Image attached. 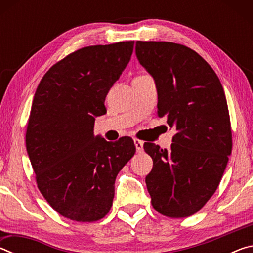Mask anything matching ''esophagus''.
Masks as SVG:
<instances>
[{"label": "esophagus", "instance_id": "esophagus-1", "mask_svg": "<svg viewBox=\"0 0 253 253\" xmlns=\"http://www.w3.org/2000/svg\"><path fill=\"white\" fill-rule=\"evenodd\" d=\"M134 144H135V147H136V151L140 153L143 152V145H144V142L143 140H140L138 138H135L134 139Z\"/></svg>", "mask_w": 253, "mask_h": 253}]
</instances>
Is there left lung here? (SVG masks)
I'll list each match as a JSON object with an SVG mask.
<instances>
[{"label":"left lung","mask_w":253,"mask_h":253,"mask_svg":"<svg viewBox=\"0 0 253 253\" xmlns=\"http://www.w3.org/2000/svg\"><path fill=\"white\" fill-rule=\"evenodd\" d=\"M136 55L155 80L158 117L176 128L170 149L153 143L145 182L158 213L186 217L200 211L219 186L232 151V131L223 87L211 66L187 46L136 41Z\"/></svg>","instance_id":"left-lung-1"}]
</instances>
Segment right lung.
<instances>
[{
	"instance_id": "obj_1",
	"label": "right lung",
	"mask_w": 253,
	"mask_h": 253,
	"mask_svg": "<svg viewBox=\"0 0 253 253\" xmlns=\"http://www.w3.org/2000/svg\"><path fill=\"white\" fill-rule=\"evenodd\" d=\"M134 41L89 45L60 60L42 77L25 144L38 188L60 215L95 222L113 205L115 181L136 147L130 137L93 136L109 89L129 62Z\"/></svg>"
}]
</instances>
